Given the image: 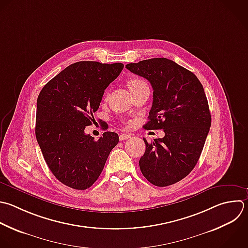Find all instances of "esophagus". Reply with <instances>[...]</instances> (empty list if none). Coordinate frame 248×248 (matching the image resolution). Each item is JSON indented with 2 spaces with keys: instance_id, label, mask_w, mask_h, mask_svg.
Instances as JSON below:
<instances>
[{
  "instance_id": "obj_1",
  "label": "esophagus",
  "mask_w": 248,
  "mask_h": 248,
  "mask_svg": "<svg viewBox=\"0 0 248 248\" xmlns=\"http://www.w3.org/2000/svg\"><path fill=\"white\" fill-rule=\"evenodd\" d=\"M132 137V135H127V134H122L119 136V140H128Z\"/></svg>"
}]
</instances>
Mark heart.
Returning <instances> with one entry per match:
<instances>
[{"instance_id": "heart-1", "label": "heart", "mask_w": 248, "mask_h": 248, "mask_svg": "<svg viewBox=\"0 0 248 248\" xmlns=\"http://www.w3.org/2000/svg\"><path fill=\"white\" fill-rule=\"evenodd\" d=\"M128 84H129L130 89H132V88L138 87V86H140V85L145 84V82L142 81L141 79H139V78H133V79H131V80L128 82Z\"/></svg>"}]
</instances>
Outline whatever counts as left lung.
Returning a JSON list of instances; mask_svg holds the SVG:
<instances>
[{"mask_svg": "<svg viewBox=\"0 0 248 248\" xmlns=\"http://www.w3.org/2000/svg\"><path fill=\"white\" fill-rule=\"evenodd\" d=\"M126 68L146 78L153 88L144 128L165 132L164 138L151 143L143 139L140 170L155 186L174 184L194 169L209 132L211 116L203 87L192 72L167 58L130 63Z\"/></svg>", "mask_w": 248, "mask_h": 248, "instance_id": "8db88e82", "label": "left lung"}]
</instances>
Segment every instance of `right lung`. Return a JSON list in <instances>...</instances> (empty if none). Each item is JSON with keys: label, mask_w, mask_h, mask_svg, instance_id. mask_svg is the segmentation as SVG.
Listing matches in <instances>:
<instances>
[{"label": "right lung", "mask_w": 248, "mask_h": 248, "mask_svg": "<svg viewBox=\"0 0 248 248\" xmlns=\"http://www.w3.org/2000/svg\"><path fill=\"white\" fill-rule=\"evenodd\" d=\"M123 68L121 63H74L49 80L38 97V143L53 175L73 189L94 184L119 141L113 132L95 140L84 129L92 124L105 89Z\"/></svg>", "instance_id": "add662e5"}]
</instances>
